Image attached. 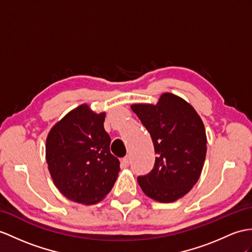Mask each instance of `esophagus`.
Listing matches in <instances>:
<instances>
[{
  "mask_svg": "<svg viewBox=\"0 0 252 252\" xmlns=\"http://www.w3.org/2000/svg\"><path fill=\"white\" fill-rule=\"evenodd\" d=\"M129 162H130V159H129V156H126L122 159V165L124 168H127L128 165H129Z\"/></svg>",
  "mask_w": 252,
  "mask_h": 252,
  "instance_id": "esophagus-1",
  "label": "esophagus"
}]
</instances>
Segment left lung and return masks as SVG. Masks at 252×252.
<instances>
[{"label":"left lung","mask_w":252,"mask_h":252,"mask_svg":"<svg viewBox=\"0 0 252 252\" xmlns=\"http://www.w3.org/2000/svg\"><path fill=\"white\" fill-rule=\"evenodd\" d=\"M156 153L154 168L138 176L143 192L152 199L170 203L184 197L198 182L206 156L203 122L195 110L171 93L154 105H132Z\"/></svg>","instance_id":"obj_1"}]
</instances>
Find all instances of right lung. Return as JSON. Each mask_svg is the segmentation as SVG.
<instances>
[{
	"mask_svg": "<svg viewBox=\"0 0 252 252\" xmlns=\"http://www.w3.org/2000/svg\"><path fill=\"white\" fill-rule=\"evenodd\" d=\"M105 118V113L81 105L57 123L47 137L46 159L54 185L77 203L99 202L118 179L120 160L110 153Z\"/></svg>",
	"mask_w": 252,
	"mask_h": 252,
	"instance_id": "add662e5",
	"label": "right lung"
}]
</instances>
